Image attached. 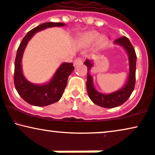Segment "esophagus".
<instances>
[{
  "instance_id": "esophagus-1",
  "label": "esophagus",
  "mask_w": 155,
  "mask_h": 155,
  "mask_svg": "<svg viewBox=\"0 0 155 155\" xmlns=\"http://www.w3.org/2000/svg\"><path fill=\"white\" fill-rule=\"evenodd\" d=\"M82 63V60L81 58H76V59L74 60V63H73V65L74 66H76L78 65H80V64Z\"/></svg>"
}]
</instances>
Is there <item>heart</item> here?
<instances>
[{
	"instance_id": "1",
	"label": "heart",
	"mask_w": 155,
	"mask_h": 155,
	"mask_svg": "<svg viewBox=\"0 0 155 155\" xmlns=\"http://www.w3.org/2000/svg\"><path fill=\"white\" fill-rule=\"evenodd\" d=\"M80 43L85 46L91 45L96 41V46L98 48H101L105 45L107 43V38L105 36H100V33L95 31H87L82 34L80 38Z\"/></svg>"
}]
</instances>
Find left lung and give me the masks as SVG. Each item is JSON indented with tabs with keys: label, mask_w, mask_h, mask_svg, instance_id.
Masks as SVG:
<instances>
[{
	"label": "left lung",
	"mask_w": 155,
	"mask_h": 155,
	"mask_svg": "<svg viewBox=\"0 0 155 155\" xmlns=\"http://www.w3.org/2000/svg\"><path fill=\"white\" fill-rule=\"evenodd\" d=\"M114 44L120 45L125 50L128 55L130 65V73L127 83L121 89L110 94H103L99 92L93 85V78L90 75V70L93 66L92 60L87 59L85 61V65L87 67V78L86 87L89 97L95 104L105 108H113L124 103L132 92L135 85V72L137 55L133 46L130 40L125 36L121 37L114 41Z\"/></svg>",
	"instance_id": "obj_1"
}]
</instances>
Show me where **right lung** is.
Segmentation results:
<instances>
[{
    "instance_id": "1",
    "label": "right lung",
    "mask_w": 155,
    "mask_h": 155,
    "mask_svg": "<svg viewBox=\"0 0 155 155\" xmlns=\"http://www.w3.org/2000/svg\"><path fill=\"white\" fill-rule=\"evenodd\" d=\"M65 24L63 23L48 22L34 28L26 34L22 40L15 60L14 70V84L19 95L32 105L47 106L58 102L62 95L68 83V78L74 70L73 63H64L60 66L52 78L51 81L43 85H35L29 82L22 71V58L24 50L32 37L38 32L51 27H61Z\"/></svg>"
}]
</instances>
